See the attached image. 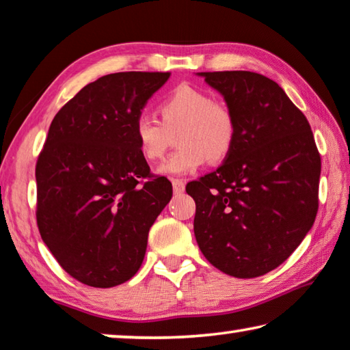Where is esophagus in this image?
Segmentation results:
<instances>
[{"label": "esophagus", "mask_w": 350, "mask_h": 350, "mask_svg": "<svg viewBox=\"0 0 350 350\" xmlns=\"http://www.w3.org/2000/svg\"><path fill=\"white\" fill-rule=\"evenodd\" d=\"M171 182H173V190H174L176 195H180V193H184V190H185V182L184 180L173 179Z\"/></svg>", "instance_id": "1"}]
</instances>
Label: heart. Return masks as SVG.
<instances>
[{"label": "heart", "mask_w": 350, "mask_h": 350, "mask_svg": "<svg viewBox=\"0 0 350 350\" xmlns=\"http://www.w3.org/2000/svg\"><path fill=\"white\" fill-rule=\"evenodd\" d=\"M160 121L149 113H140L134 123L138 151L149 162L159 160L176 134L180 146L159 166L166 176H185L201 166L223 160L235 142V116L224 103L190 85H179L160 104Z\"/></svg>", "instance_id": "1"}]
</instances>
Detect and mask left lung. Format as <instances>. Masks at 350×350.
Here are the masks:
<instances>
[{
	"instance_id": "8db88e82",
	"label": "left lung",
	"mask_w": 350,
	"mask_h": 350,
	"mask_svg": "<svg viewBox=\"0 0 350 350\" xmlns=\"http://www.w3.org/2000/svg\"><path fill=\"white\" fill-rule=\"evenodd\" d=\"M235 116L218 170L187 185L195 237L215 268L238 279L275 269L318 213L321 157L305 115L277 82L252 71L198 73Z\"/></svg>"
}]
</instances>
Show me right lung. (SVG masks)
I'll return each mask as SVG.
<instances>
[{
    "mask_svg": "<svg viewBox=\"0 0 350 350\" xmlns=\"http://www.w3.org/2000/svg\"><path fill=\"white\" fill-rule=\"evenodd\" d=\"M168 77L105 75L49 126L36 166L37 226L59 265L88 286H116L135 275L149 229L173 196L166 177L149 173L134 137L135 118Z\"/></svg>",
    "mask_w": 350,
    "mask_h": 350,
    "instance_id": "obj_1",
    "label": "right lung"
}]
</instances>
